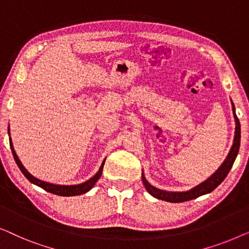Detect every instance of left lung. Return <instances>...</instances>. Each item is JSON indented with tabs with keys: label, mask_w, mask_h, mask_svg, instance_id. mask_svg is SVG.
<instances>
[{
	"label": "left lung",
	"mask_w": 249,
	"mask_h": 249,
	"mask_svg": "<svg viewBox=\"0 0 249 249\" xmlns=\"http://www.w3.org/2000/svg\"><path fill=\"white\" fill-rule=\"evenodd\" d=\"M231 104H232L233 118H234V121H236V130H234L233 144L231 146L229 154H228L222 164L220 165V168L217 169L212 176L209 177L205 181H203L202 183H199V185L195 186L192 189L186 190V192H168V190H162V189L156 188V187L152 186L151 183L146 180L144 173H142V183H144L146 190H147L153 197H155V198L161 199V200H165V202H170V203L186 202V200L197 198V197L213 192V190L215 189L224 179H226L227 175L229 173L231 168H232L233 162L237 158L238 152H239V146H240V122L238 120L236 115V108H234V105L232 102H231Z\"/></svg>",
	"instance_id": "obj_1"
}]
</instances>
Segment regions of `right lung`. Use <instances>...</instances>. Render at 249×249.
<instances>
[{
  "instance_id": "right-lung-1",
  "label": "right lung",
  "mask_w": 249,
  "mask_h": 249,
  "mask_svg": "<svg viewBox=\"0 0 249 249\" xmlns=\"http://www.w3.org/2000/svg\"><path fill=\"white\" fill-rule=\"evenodd\" d=\"M9 135H10V129H9ZM10 146H11V151H12V154H13V158H15V161L17 163V165L19 166V169L21 170V172L23 173V176L26 177L27 179L29 180L30 182L34 183V185L40 187V188H43L44 190H46V192L49 193H52V194H55V195H59V196H77V195H81V194H85L87 192H89V190L93 188L95 183L97 182V180L101 178L102 176V171H103V166H104V162H105V159L103 163H102L100 169H98V171L96 175L94 177H91L89 180H87V181H85L83 183H79V185H70V186H64V185H54V183H50V182H46V181H43V180H39L34 177L33 175H30V173L27 171L25 166L22 165V163L20 162V160L18 158V155H17V153L15 151V148H13V145H12V142H11V137H10Z\"/></svg>"
}]
</instances>
